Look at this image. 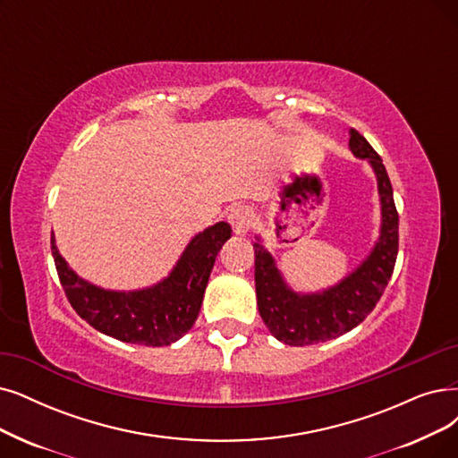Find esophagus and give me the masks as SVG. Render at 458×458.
<instances>
[{
	"mask_svg": "<svg viewBox=\"0 0 458 458\" xmlns=\"http://www.w3.org/2000/svg\"><path fill=\"white\" fill-rule=\"evenodd\" d=\"M227 219L236 234H246L251 229V212L244 205L233 207L227 214Z\"/></svg>",
	"mask_w": 458,
	"mask_h": 458,
	"instance_id": "obj_1",
	"label": "esophagus"
}]
</instances>
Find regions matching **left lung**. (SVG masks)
Masks as SVG:
<instances>
[{
  "label": "left lung",
  "instance_id": "8db88e82",
  "mask_svg": "<svg viewBox=\"0 0 458 458\" xmlns=\"http://www.w3.org/2000/svg\"><path fill=\"white\" fill-rule=\"evenodd\" d=\"M350 148L370 163L377 178L381 227L367 259L333 287L297 293L285 284L276 261L259 239L253 244L259 314L272 336L287 345H312L352 331L372 312L391 280L398 253V212L391 180L377 152L355 130H350Z\"/></svg>",
  "mask_w": 458,
  "mask_h": 458
}]
</instances>
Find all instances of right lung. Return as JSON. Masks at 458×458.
Listing matches in <instances>:
<instances>
[{
    "mask_svg": "<svg viewBox=\"0 0 458 458\" xmlns=\"http://www.w3.org/2000/svg\"><path fill=\"white\" fill-rule=\"evenodd\" d=\"M231 239L219 222L195 234L165 280L139 291H111L82 280L62 258L54 234V263L72 310L99 333L120 342L169 345L193 327L217 251Z\"/></svg>",
    "mask_w": 458,
    "mask_h": 458,
    "instance_id": "right-lung-1",
    "label": "right lung"
}]
</instances>
